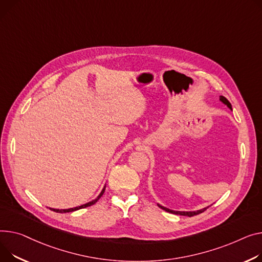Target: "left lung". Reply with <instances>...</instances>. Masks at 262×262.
Returning <instances> with one entry per match:
<instances>
[{
	"label": "left lung",
	"mask_w": 262,
	"mask_h": 262,
	"mask_svg": "<svg viewBox=\"0 0 262 262\" xmlns=\"http://www.w3.org/2000/svg\"><path fill=\"white\" fill-rule=\"evenodd\" d=\"M220 100L225 104V105H228L229 108L232 110V105H231V103L229 102L228 99L221 96V97H220ZM158 205H159V207L162 208V210H164V211H166V212H168V213L176 214V215H181V216H188V217L196 216V215H198V214H201V213H203V212L206 210V208H207V207H205V208H202V210L196 211V212H176V211H171V210H169V208H166V207H164V206H162V205H160V204H158Z\"/></svg>",
	"instance_id": "1"
}]
</instances>
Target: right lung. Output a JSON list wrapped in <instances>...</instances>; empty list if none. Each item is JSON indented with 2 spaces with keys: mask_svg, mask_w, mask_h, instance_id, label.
I'll return each mask as SVG.
<instances>
[{
  "mask_svg": "<svg viewBox=\"0 0 262 262\" xmlns=\"http://www.w3.org/2000/svg\"><path fill=\"white\" fill-rule=\"evenodd\" d=\"M104 190H105V187H104V188L102 189L101 194L98 196L97 199H95V200H93V201H91V202H89V203H86V204H83V205H80V206H77V207H73V208H68V210H56V208H50V210L56 212V213H69V212H74V211H77V210H81V208H84V207H87V206H91V205L95 204V203L98 201V199L103 195Z\"/></svg>",
  "mask_w": 262,
  "mask_h": 262,
  "instance_id": "obj_1",
  "label": "right lung"
}]
</instances>
